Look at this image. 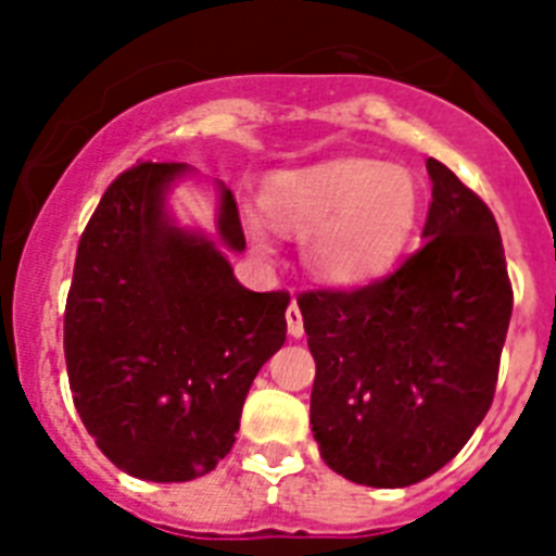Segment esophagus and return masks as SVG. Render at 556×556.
Returning <instances> with one entry per match:
<instances>
[{
	"mask_svg": "<svg viewBox=\"0 0 556 556\" xmlns=\"http://www.w3.org/2000/svg\"><path fill=\"white\" fill-rule=\"evenodd\" d=\"M286 323H288V334H291V338H294V340L303 338V334H305L303 314H300V305H296V300H291V305H288Z\"/></svg>",
	"mask_w": 556,
	"mask_h": 556,
	"instance_id": "obj_1",
	"label": "esophagus"
}]
</instances>
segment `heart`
<instances>
[{
  "instance_id": "1",
  "label": "heart",
  "mask_w": 556,
  "mask_h": 556,
  "mask_svg": "<svg viewBox=\"0 0 556 556\" xmlns=\"http://www.w3.org/2000/svg\"><path fill=\"white\" fill-rule=\"evenodd\" d=\"M265 219L248 233L268 248L270 225L303 236L300 253L314 282L361 288L383 277L406 251L424 210V187L406 167L375 159H340L282 173L265 187Z\"/></svg>"
}]
</instances>
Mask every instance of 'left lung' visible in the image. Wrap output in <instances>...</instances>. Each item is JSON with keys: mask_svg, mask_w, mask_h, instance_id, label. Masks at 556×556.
Returning <instances> with one entry per match:
<instances>
[{"mask_svg": "<svg viewBox=\"0 0 556 556\" xmlns=\"http://www.w3.org/2000/svg\"><path fill=\"white\" fill-rule=\"evenodd\" d=\"M424 244L380 282L296 300L317 375L323 462L366 488H406L447 465L491 409L514 291L500 227L427 159Z\"/></svg>", "mask_w": 556, "mask_h": 556, "instance_id": "1", "label": "left lung"}]
</instances>
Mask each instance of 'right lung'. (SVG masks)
Returning a JSON list of instances; mask_svg holds the SVG:
<instances>
[{"mask_svg": "<svg viewBox=\"0 0 556 556\" xmlns=\"http://www.w3.org/2000/svg\"><path fill=\"white\" fill-rule=\"evenodd\" d=\"M192 167L143 161L112 181L74 260L65 366L103 456L147 482H190L230 453L244 397L286 343V291H248L233 192L216 181V236L169 207Z\"/></svg>", "mask_w": 556, "mask_h": 556, "instance_id": "right-lung-1", "label": "right lung"}]
</instances>
